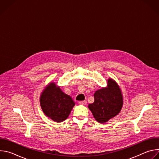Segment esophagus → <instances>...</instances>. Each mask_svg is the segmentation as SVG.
I'll return each instance as SVG.
<instances>
[{
  "instance_id": "1",
  "label": "esophagus",
  "mask_w": 159,
  "mask_h": 159,
  "mask_svg": "<svg viewBox=\"0 0 159 159\" xmlns=\"http://www.w3.org/2000/svg\"><path fill=\"white\" fill-rule=\"evenodd\" d=\"M86 104V101H82L79 102V104L80 105H85Z\"/></svg>"
}]
</instances>
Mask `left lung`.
Here are the masks:
<instances>
[{
	"label": "left lung",
	"mask_w": 159,
	"mask_h": 159,
	"mask_svg": "<svg viewBox=\"0 0 159 159\" xmlns=\"http://www.w3.org/2000/svg\"><path fill=\"white\" fill-rule=\"evenodd\" d=\"M94 102L88 107L92 112L95 120L104 123L119 114L123 99L121 89L118 84L112 79L107 80V87L101 88L94 94Z\"/></svg>",
	"instance_id": "1"
}]
</instances>
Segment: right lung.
<instances>
[{
  "label": "right lung",
  "instance_id": "obj_1",
  "mask_svg": "<svg viewBox=\"0 0 159 159\" xmlns=\"http://www.w3.org/2000/svg\"><path fill=\"white\" fill-rule=\"evenodd\" d=\"M39 101L44 115L58 123L68 118L75 106L72 98L65 94L54 82H50L44 88Z\"/></svg>",
  "mask_w": 159,
  "mask_h": 159
}]
</instances>
